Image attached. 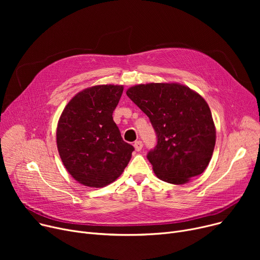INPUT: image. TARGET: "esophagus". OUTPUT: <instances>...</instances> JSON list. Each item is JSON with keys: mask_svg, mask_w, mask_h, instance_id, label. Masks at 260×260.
Returning a JSON list of instances; mask_svg holds the SVG:
<instances>
[{"mask_svg": "<svg viewBox=\"0 0 260 260\" xmlns=\"http://www.w3.org/2000/svg\"><path fill=\"white\" fill-rule=\"evenodd\" d=\"M134 146H135L136 151L139 152V151H141V148H142V146H143V143H142V141L138 140V141H136V142L134 143Z\"/></svg>", "mask_w": 260, "mask_h": 260, "instance_id": "34e87169", "label": "esophagus"}]
</instances>
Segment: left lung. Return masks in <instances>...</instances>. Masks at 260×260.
Wrapping results in <instances>:
<instances>
[{
    "instance_id": "obj_1",
    "label": "left lung",
    "mask_w": 260,
    "mask_h": 260,
    "mask_svg": "<svg viewBox=\"0 0 260 260\" xmlns=\"http://www.w3.org/2000/svg\"><path fill=\"white\" fill-rule=\"evenodd\" d=\"M127 97L148 117L157 144L147 159L159 179L183 184L204 172L212 158L216 131L200 94L177 83H149L127 89Z\"/></svg>"
}]
</instances>
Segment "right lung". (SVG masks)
<instances>
[{"label": "right lung", "mask_w": 260, "mask_h": 260, "mask_svg": "<svg viewBox=\"0 0 260 260\" xmlns=\"http://www.w3.org/2000/svg\"><path fill=\"white\" fill-rule=\"evenodd\" d=\"M121 85H97L68 102L57 128V145L66 170L85 186L102 187L124 171L134 146L123 141L113 119Z\"/></svg>", "instance_id": "1"}]
</instances>
